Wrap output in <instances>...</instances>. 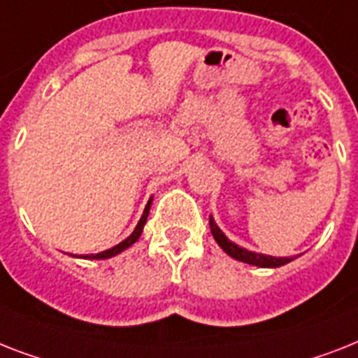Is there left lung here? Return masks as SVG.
<instances>
[{
    "instance_id": "8db88e82",
    "label": "left lung",
    "mask_w": 358,
    "mask_h": 358,
    "mask_svg": "<svg viewBox=\"0 0 358 358\" xmlns=\"http://www.w3.org/2000/svg\"><path fill=\"white\" fill-rule=\"evenodd\" d=\"M208 225H210V233H213L214 240L218 242V245L227 253L229 257L240 260V262H245V264L259 266V268H279L282 264H288L290 260H294L292 257H271V255H262V253H255V251L245 250V248H240L238 244H234L224 234V231L216 225L214 218L210 216L208 218Z\"/></svg>"
}]
</instances>
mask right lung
<instances>
[{
  "label": "right lung",
  "mask_w": 358,
  "mask_h": 358,
  "mask_svg": "<svg viewBox=\"0 0 358 358\" xmlns=\"http://www.w3.org/2000/svg\"><path fill=\"white\" fill-rule=\"evenodd\" d=\"M150 207H151V199L148 201V205H145L144 208V214H142V218H140V222L136 224V227H134L133 233L127 236V238L124 240V242H120V244H116L114 248H110V250H105L101 251V253H96V255H83L81 259H110V257L118 255V253H122V251H125L127 248H131V245L136 242V240L140 238V234H142V231H144V225H145V220H148V214H150Z\"/></svg>",
  "instance_id": "right-lung-1"
}]
</instances>
